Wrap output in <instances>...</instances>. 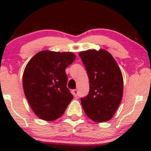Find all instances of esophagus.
I'll list each match as a JSON object with an SVG mask.
<instances>
[{
    "label": "esophagus",
    "instance_id": "esophagus-1",
    "mask_svg": "<svg viewBox=\"0 0 151 151\" xmlns=\"http://www.w3.org/2000/svg\"><path fill=\"white\" fill-rule=\"evenodd\" d=\"M72 93H73V95L74 96H77L78 95V91L77 89H74L73 91H72Z\"/></svg>",
    "mask_w": 151,
    "mask_h": 151
}]
</instances>
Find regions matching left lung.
I'll use <instances>...</instances> for the list:
<instances>
[{
    "label": "left lung",
    "mask_w": 151,
    "mask_h": 151,
    "mask_svg": "<svg viewBox=\"0 0 151 151\" xmlns=\"http://www.w3.org/2000/svg\"><path fill=\"white\" fill-rule=\"evenodd\" d=\"M89 80L87 96L81 98L86 115L95 122L110 120L120 105L124 90L121 71L105 50H89L79 54Z\"/></svg>",
    "instance_id": "1"
}]
</instances>
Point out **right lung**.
<instances>
[{"instance_id": "right-lung-1", "label": "right lung", "mask_w": 151, "mask_h": 151, "mask_svg": "<svg viewBox=\"0 0 151 151\" xmlns=\"http://www.w3.org/2000/svg\"><path fill=\"white\" fill-rule=\"evenodd\" d=\"M75 59L72 52L44 50L26 65L22 77L24 93L40 119L50 121L59 119L73 99L67 87L65 69Z\"/></svg>"}]
</instances>
